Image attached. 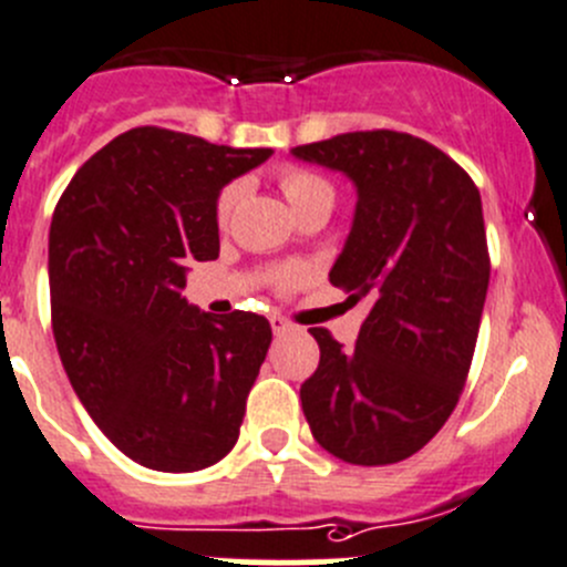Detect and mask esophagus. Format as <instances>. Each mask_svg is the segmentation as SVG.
I'll return each instance as SVG.
<instances>
[{
  "instance_id": "34e87169",
  "label": "esophagus",
  "mask_w": 567,
  "mask_h": 567,
  "mask_svg": "<svg viewBox=\"0 0 567 567\" xmlns=\"http://www.w3.org/2000/svg\"><path fill=\"white\" fill-rule=\"evenodd\" d=\"M269 326H272V331H275V333H287L289 328H292V322H289L287 317L272 315V317H269Z\"/></svg>"
}]
</instances>
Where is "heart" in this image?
I'll return each instance as SVG.
<instances>
[{
	"instance_id": "heart-1",
	"label": "heart",
	"mask_w": 567,
	"mask_h": 567,
	"mask_svg": "<svg viewBox=\"0 0 567 567\" xmlns=\"http://www.w3.org/2000/svg\"><path fill=\"white\" fill-rule=\"evenodd\" d=\"M278 183H280V192L287 194L289 206H292L298 214H303L306 208L311 206H320V203H331L333 206V186L328 177L320 175V172L306 169V166H298V164H287V166H280ZM241 192H245V186H241L239 181L223 186V192L217 194V206H214L217 223H225V219L230 217V212H234L236 203H239ZM295 280H298V269H280L278 272L280 287H289V284H295Z\"/></svg>"
}]
</instances>
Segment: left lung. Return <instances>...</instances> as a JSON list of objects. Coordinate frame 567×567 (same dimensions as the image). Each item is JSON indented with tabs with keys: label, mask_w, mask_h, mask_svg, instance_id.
Masks as SVG:
<instances>
[{
	"label": "left lung",
	"mask_w": 567,
	"mask_h": 567,
	"mask_svg": "<svg viewBox=\"0 0 567 567\" xmlns=\"http://www.w3.org/2000/svg\"><path fill=\"white\" fill-rule=\"evenodd\" d=\"M292 153L359 188L328 278L370 303L353 348L309 328L320 364L300 386L303 414L337 460L392 465L445 425L471 373L489 284L482 197L454 158L409 133H342Z\"/></svg>",
	"instance_id": "8db88e82"
}]
</instances>
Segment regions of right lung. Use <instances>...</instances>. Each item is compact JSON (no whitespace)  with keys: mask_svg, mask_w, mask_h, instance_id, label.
Masks as SVG:
<instances>
[{"mask_svg":"<svg viewBox=\"0 0 567 567\" xmlns=\"http://www.w3.org/2000/svg\"><path fill=\"white\" fill-rule=\"evenodd\" d=\"M269 155L133 127L91 155L58 199V353L91 420L138 465L203 471L239 440L272 328L250 311L199 315L181 289L186 264L219 256V188Z\"/></svg>","mask_w":567,"mask_h":567,"instance_id":"right-lung-1","label":"right lung"}]
</instances>
